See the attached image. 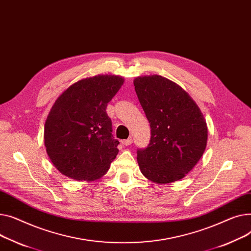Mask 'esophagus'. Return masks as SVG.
<instances>
[{
  "mask_svg": "<svg viewBox=\"0 0 251 251\" xmlns=\"http://www.w3.org/2000/svg\"><path fill=\"white\" fill-rule=\"evenodd\" d=\"M122 143H123L124 146H129V145H131V143H132V139H131V138H128V139H126V140H123Z\"/></svg>",
  "mask_w": 251,
  "mask_h": 251,
  "instance_id": "obj_1",
  "label": "esophagus"
}]
</instances>
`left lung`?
Instances as JSON below:
<instances>
[{"instance_id":"left-lung-1","label":"left lung","mask_w":251,"mask_h":251,"mask_svg":"<svg viewBox=\"0 0 251 251\" xmlns=\"http://www.w3.org/2000/svg\"><path fill=\"white\" fill-rule=\"evenodd\" d=\"M151 127L150 144L138 150L141 172L158 184L177 181L201 158L208 141L204 117L187 92L159 75L134 80Z\"/></svg>"}]
</instances>
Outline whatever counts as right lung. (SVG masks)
<instances>
[{"label":"right lung","mask_w":251,"mask_h":251,"mask_svg":"<svg viewBox=\"0 0 251 251\" xmlns=\"http://www.w3.org/2000/svg\"><path fill=\"white\" fill-rule=\"evenodd\" d=\"M124 82L115 75L85 78L53 103L44 125V145L53 166L67 177L93 181L108 171L120 142L111 134L106 107Z\"/></svg>","instance_id":"obj_1"}]
</instances>
